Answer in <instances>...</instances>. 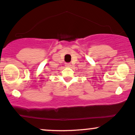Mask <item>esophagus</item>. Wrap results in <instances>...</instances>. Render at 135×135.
Segmentation results:
<instances>
[{
    "label": "esophagus",
    "mask_w": 135,
    "mask_h": 135,
    "mask_svg": "<svg viewBox=\"0 0 135 135\" xmlns=\"http://www.w3.org/2000/svg\"><path fill=\"white\" fill-rule=\"evenodd\" d=\"M65 66H66V67L69 68V67H71V64H66Z\"/></svg>",
    "instance_id": "1"
}]
</instances>
